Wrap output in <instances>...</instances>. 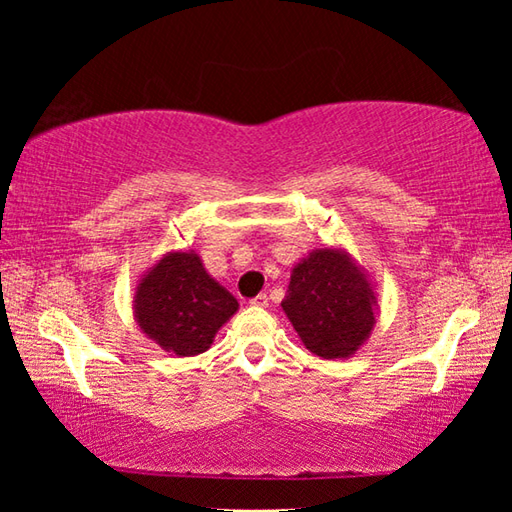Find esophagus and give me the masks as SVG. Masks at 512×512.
I'll return each mask as SVG.
<instances>
[{"label":"esophagus","mask_w":512,"mask_h":512,"mask_svg":"<svg viewBox=\"0 0 512 512\" xmlns=\"http://www.w3.org/2000/svg\"><path fill=\"white\" fill-rule=\"evenodd\" d=\"M250 305L264 309V307H268V296H266V293H259V296H255L253 300H250Z\"/></svg>","instance_id":"1"}]
</instances>
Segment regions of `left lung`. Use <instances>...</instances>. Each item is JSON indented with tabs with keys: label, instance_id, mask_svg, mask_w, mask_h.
Returning <instances> with one entry per match:
<instances>
[{
	"label": "left lung",
	"instance_id": "1",
	"mask_svg": "<svg viewBox=\"0 0 512 512\" xmlns=\"http://www.w3.org/2000/svg\"><path fill=\"white\" fill-rule=\"evenodd\" d=\"M377 293L348 250L316 248L291 268L282 309L300 341L320 359H348L375 329Z\"/></svg>",
	"mask_w": 512,
	"mask_h": 512
}]
</instances>
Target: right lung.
Returning <instances> with one entry per match:
<instances>
[{
	"label": "right lung",
	"mask_w": 512,
	"mask_h": 512,
	"mask_svg": "<svg viewBox=\"0 0 512 512\" xmlns=\"http://www.w3.org/2000/svg\"><path fill=\"white\" fill-rule=\"evenodd\" d=\"M237 309V298L205 271L194 250L162 255L137 280L133 296V316L142 334L178 357L210 350L216 332Z\"/></svg>",
	"instance_id": "right-lung-1"
}]
</instances>
